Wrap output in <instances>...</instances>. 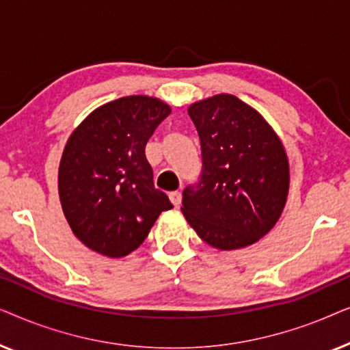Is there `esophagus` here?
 <instances>
[{
	"instance_id": "1",
	"label": "esophagus",
	"mask_w": 350,
	"mask_h": 350,
	"mask_svg": "<svg viewBox=\"0 0 350 350\" xmlns=\"http://www.w3.org/2000/svg\"><path fill=\"white\" fill-rule=\"evenodd\" d=\"M169 199H170V202L175 205V207H178V205L181 204V193L180 191H172V193H169Z\"/></svg>"
}]
</instances>
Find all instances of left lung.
Masks as SVG:
<instances>
[{"instance_id":"obj_1","label":"left lung","mask_w":350,"mask_h":350,"mask_svg":"<svg viewBox=\"0 0 350 350\" xmlns=\"http://www.w3.org/2000/svg\"><path fill=\"white\" fill-rule=\"evenodd\" d=\"M200 138L202 175L183 191L186 221L208 245L237 250L265 237L290 188L285 148L265 118L236 95L189 105Z\"/></svg>"}]
</instances>
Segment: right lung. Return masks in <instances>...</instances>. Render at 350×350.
I'll use <instances>...</instances> for the list:
<instances>
[{
    "label": "right lung",
    "instance_id": "1",
    "mask_svg": "<svg viewBox=\"0 0 350 350\" xmlns=\"http://www.w3.org/2000/svg\"><path fill=\"white\" fill-rule=\"evenodd\" d=\"M170 111L156 97L129 95L94 109L70 135L59 167L60 204L90 250L127 256L174 207L154 188L145 156L146 142Z\"/></svg>",
    "mask_w": 350,
    "mask_h": 350
}]
</instances>
